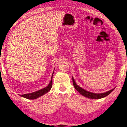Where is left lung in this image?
<instances>
[{"instance_id": "1", "label": "left lung", "mask_w": 127, "mask_h": 127, "mask_svg": "<svg viewBox=\"0 0 127 127\" xmlns=\"http://www.w3.org/2000/svg\"><path fill=\"white\" fill-rule=\"evenodd\" d=\"M72 78H73V85H74V87L75 89H76V90L82 95H83V96H84L85 97H87L88 98L97 99H100V98H104V97L107 96V95H108L109 94H110L111 92L115 89V88H114V89H112L111 90L108 91L106 92H104V93H101V94L92 93V92L85 90H84V89H82L81 87L78 86V85L76 83V82H75L74 78L73 77H72Z\"/></svg>"}]
</instances>
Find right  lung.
<instances>
[{"label":"right lung","instance_id":"add662e5","mask_svg":"<svg viewBox=\"0 0 127 127\" xmlns=\"http://www.w3.org/2000/svg\"><path fill=\"white\" fill-rule=\"evenodd\" d=\"M53 73H53L52 77H51V81L50 82L49 85H48L47 87H46L45 88H44L42 89H40V90H39L38 91L32 92V93L21 95H20V96H21V97H24L25 98H27V99H35L39 97H41L42 95H43L47 93V92L51 90V88H52V77H53Z\"/></svg>","mask_w":127,"mask_h":127}]
</instances>
